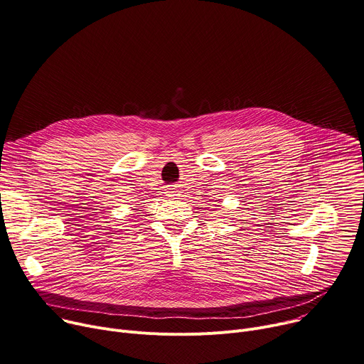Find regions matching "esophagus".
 <instances>
[{
  "label": "esophagus",
  "instance_id": "esophagus-1",
  "mask_svg": "<svg viewBox=\"0 0 364 364\" xmlns=\"http://www.w3.org/2000/svg\"><path fill=\"white\" fill-rule=\"evenodd\" d=\"M169 192H171V191H169Z\"/></svg>",
  "mask_w": 364,
  "mask_h": 364
}]
</instances>
